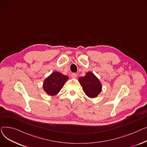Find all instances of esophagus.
<instances>
[{"label":"esophagus","instance_id":"1","mask_svg":"<svg viewBox=\"0 0 147 147\" xmlns=\"http://www.w3.org/2000/svg\"><path fill=\"white\" fill-rule=\"evenodd\" d=\"M71 76L72 77V78H76L77 77V74H75V73H72L71 75Z\"/></svg>","mask_w":147,"mask_h":147}]
</instances>
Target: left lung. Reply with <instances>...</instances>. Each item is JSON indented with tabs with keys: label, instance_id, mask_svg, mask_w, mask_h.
I'll list each match as a JSON object with an SVG mask.
<instances>
[{
	"label": "left lung",
	"instance_id": "1",
	"mask_svg": "<svg viewBox=\"0 0 147 147\" xmlns=\"http://www.w3.org/2000/svg\"><path fill=\"white\" fill-rule=\"evenodd\" d=\"M78 81L82 87L85 94L91 98L97 97L101 92V82L91 72H88L84 76L79 78Z\"/></svg>",
	"mask_w": 147,
	"mask_h": 147
}]
</instances>
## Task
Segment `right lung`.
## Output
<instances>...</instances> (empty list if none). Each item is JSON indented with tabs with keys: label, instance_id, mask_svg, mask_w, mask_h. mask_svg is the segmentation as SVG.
I'll return each instance as SVG.
<instances>
[{
	"label": "right lung",
	"instance_id": "add662e5",
	"mask_svg": "<svg viewBox=\"0 0 147 147\" xmlns=\"http://www.w3.org/2000/svg\"><path fill=\"white\" fill-rule=\"evenodd\" d=\"M69 77L59 72L51 73L45 80L42 84V89L50 96L57 95L63 87Z\"/></svg>",
	"mask_w": 147,
	"mask_h": 147
}]
</instances>
